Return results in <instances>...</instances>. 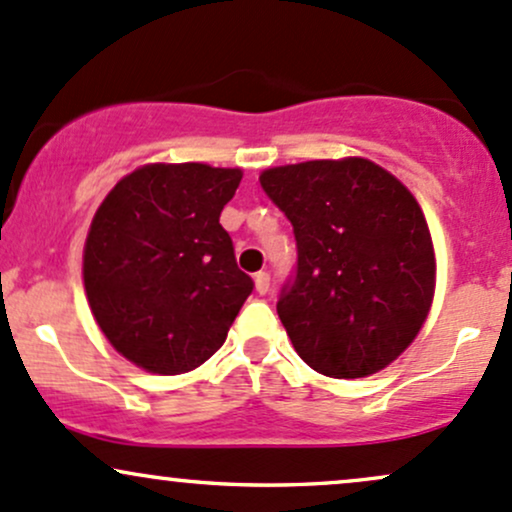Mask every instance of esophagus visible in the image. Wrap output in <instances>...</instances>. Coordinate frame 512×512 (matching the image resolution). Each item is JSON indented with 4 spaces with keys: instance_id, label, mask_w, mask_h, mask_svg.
<instances>
[{
    "instance_id": "esophagus-1",
    "label": "esophagus",
    "mask_w": 512,
    "mask_h": 512,
    "mask_svg": "<svg viewBox=\"0 0 512 512\" xmlns=\"http://www.w3.org/2000/svg\"><path fill=\"white\" fill-rule=\"evenodd\" d=\"M254 285H256L258 295H266V292L271 290V275H268L266 271H258L254 275Z\"/></svg>"
}]
</instances>
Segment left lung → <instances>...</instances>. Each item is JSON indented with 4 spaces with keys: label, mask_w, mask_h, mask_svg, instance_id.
Segmentation results:
<instances>
[{
    "label": "left lung",
    "mask_w": 512,
    "mask_h": 512,
    "mask_svg": "<svg viewBox=\"0 0 512 512\" xmlns=\"http://www.w3.org/2000/svg\"><path fill=\"white\" fill-rule=\"evenodd\" d=\"M263 191L297 241L278 317L300 358L336 380L380 372L411 346L435 292L433 239L409 188L363 157L266 169Z\"/></svg>",
    "instance_id": "8db88e82"
}]
</instances>
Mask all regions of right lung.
Here are the masks:
<instances>
[{"instance_id": "right-lung-1", "label": "right lung", "mask_w": 512, "mask_h": 512, "mask_svg": "<svg viewBox=\"0 0 512 512\" xmlns=\"http://www.w3.org/2000/svg\"><path fill=\"white\" fill-rule=\"evenodd\" d=\"M241 169L147 164L120 179L84 244L91 314L123 358L181 375L225 343L254 280L237 268L220 212Z\"/></svg>"}]
</instances>
